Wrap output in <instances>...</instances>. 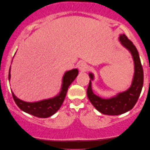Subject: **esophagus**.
<instances>
[{
	"instance_id": "obj_1",
	"label": "esophagus",
	"mask_w": 150,
	"mask_h": 150,
	"mask_svg": "<svg viewBox=\"0 0 150 150\" xmlns=\"http://www.w3.org/2000/svg\"><path fill=\"white\" fill-rule=\"evenodd\" d=\"M78 67L81 71H85L87 69V65L84 61H81L78 63Z\"/></svg>"
}]
</instances>
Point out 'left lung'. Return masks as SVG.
I'll use <instances>...</instances> for the list:
<instances>
[{
  "instance_id": "obj_1",
  "label": "left lung",
  "mask_w": 150,
  "mask_h": 150,
  "mask_svg": "<svg viewBox=\"0 0 150 150\" xmlns=\"http://www.w3.org/2000/svg\"><path fill=\"white\" fill-rule=\"evenodd\" d=\"M120 41L123 46L130 51L134 60V75L131 87L127 91L119 93L115 97L103 99L93 93L90 80L87 91V97L94 107L102 114L108 115H118L132 109L139 99L143 85L144 76L138 50L126 35H120ZM89 76L91 80L93 79L92 74H89Z\"/></svg>"
}]
</instances>
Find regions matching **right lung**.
<instances>
[{"label":"right lung","instance_id":"1","mask_svg":"<svg viewBox=\"0 0 150 150\" xmlns=\"http://www.w3.org/2000/svg\"><path fill=\"white\" fill-rule=\"evenodd\" d=\"M79 71L77 69H71L65 74L63 79L61 91L58 96L48 100H44L37 102H26L18 99L11 91L16 104L20 109L32 115L40 118H46L52 116L59 109L64 101L67 89L71 83L76 78ZM10 70L9 80H10Z\"/></svg>","mask_w":150,"mask_h":150}]
</instances>
